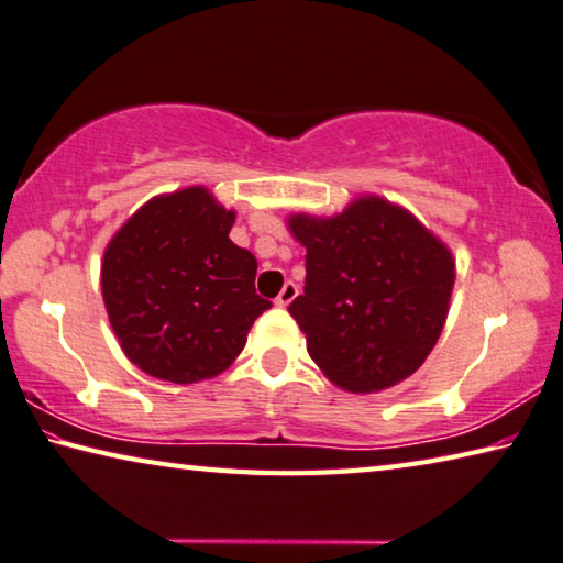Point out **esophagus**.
Listing matches in <instances>:
<instances>
[{
	"mask_svg": "<svg viewBox=\"0 0 563 563\" xmlns=\"http://www.w3.org/2000/svg\"><path fill=\"white\" fill-rule=\"evenodd\" d=\"M299 294V287L294 282H287L284 284V289L279 291V297H276V307H289V303L297 299Z\"/></svg>",
	"mask_w": 563,
	"mask_h": 563,
	"instance_id": "esophagus-1",
	"label": "esophagus"
}]
</instances>
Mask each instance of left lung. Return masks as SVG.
<instances>
[{
    "instance_id": "obj_1",
    "label": "left lung",
    "mask_w": 563,
    "mask_h": 563,
    "mask_svg": "<svg viewBox=\"0 0 563 563\" xmlns=\"http://www.w3.org/2000/svg\"><path fill=\"white\" fill-rule=\"evenodd\" d=\"M287 229L307 249V284L289 314L321 374L352 394L409 379L444 329L456 279L451 249L376 195L334 217L289 214Z\"/></svg>"
}]
</instances>
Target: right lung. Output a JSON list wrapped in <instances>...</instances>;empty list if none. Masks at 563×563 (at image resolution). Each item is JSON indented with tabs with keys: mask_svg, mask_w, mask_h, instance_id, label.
<instances>
[{
	"mask_svg": "<svg viewBox=\"0 0 563 563\" xmlns=\"http://www.w3.org/2000/svg\"><path fill=\"white\" fill-rule=\"evenodd\" d=\"M234 209L207 187L146 201L109 239L101 297L119 346L154 379L197 384L227 372L256 317V260L229 232Z\"/></svg>",
	"mask_w": 563,
	"mask_h": 563,
	"instance_id": "obj_1",
	"label": "right lung"
}]
</instances>
